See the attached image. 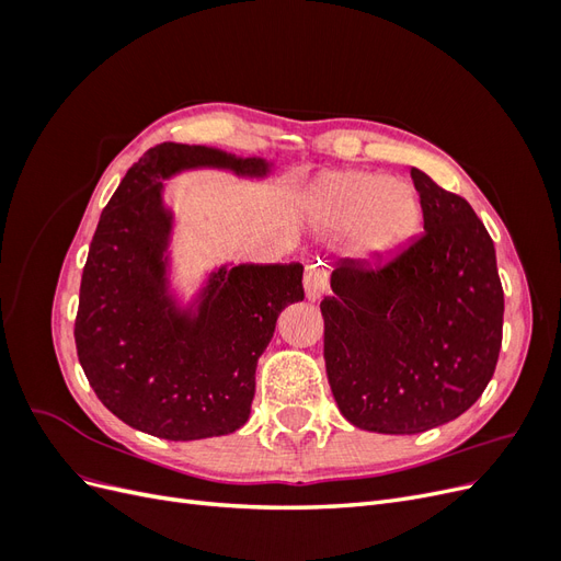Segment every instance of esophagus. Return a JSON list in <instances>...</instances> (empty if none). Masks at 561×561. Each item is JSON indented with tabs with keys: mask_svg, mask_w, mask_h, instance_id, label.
I'll return each mask as SVG.
<instances>
[{
	"mask_svg": "<svg viewBox=\"0 0 561 561\" xmlns=\"http://www.w3.org/2000/svg\"><path fill=\"white\" fill-rule=\"evenodd\" d=\"M304 290L307 297L316 301L322 293L328 290V268L322 262H313L307 266V274H304Z\"/></svg>",
	"mask_w": 561,
	"mask_h": 561,
	"instance_id": "34e87169",
	"label": "esophagus"
}]
</instances>
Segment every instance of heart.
Segmentation results:
<instances>
[{"label": "heart", "instance_id": "obj_1", "mask_svg": "<svg viewBox=\"0 0 561 561\" xmlns=\"http://www.w3.org/2000/svg\"><path fill=\"white\" fill-rule=\"evenodd\" d=\"M307 213L320 227L351 231L360 252L383 254L402 248L416 233L421 198L410 182L365 171H334L313 184Z\"/></svg>", "mask_w": 561, "mask_h": 561}]
</instances>
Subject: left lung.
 I'll list each match as a JSON object with an SVG mask.
<instances>
[{"instance_id":"8db88e82","label":"left lung","mask_w":561,"mask_h":561,"mask_svg":"<svg viewBox=\"0 0 561 561\" xmlns=\"http://www.w3.org/2000/svg\"><path fill=\"white\" fill-rule=\"evenodd\" d=\"M423 231L383 262H339L325 369L355 428L416 435L461 416L494 377L503 339L496 250L470 203L419 168Z\"/></svg>"}]
</instances>
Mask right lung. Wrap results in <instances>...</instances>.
<instances>
[{"label": "right lung", "mask_w": 561, "mask_h": 561, "mask_svg": "<svg viewBox=\"0 0 561 561\" xmlns=\"http://www.w3.org/2000/svg\"><path fill=\"white\" fill-rule=\"evenodd\" d=\"M190 168L264 178V159L163 142L135 163L100 215L75 322L77 355L95 396L128 426L165 439L239 431L254 369L278 313L304 299V266L239 264L213 271L194 307L168 290L173 213L163 180Z\"/></svg>", "instance_id": "obj_1"}]
</instances>
